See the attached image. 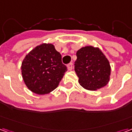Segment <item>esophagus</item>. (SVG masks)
<instances>
[{
	"instance_id": "34e87169",
	"label": "esophagus",
	"mask_w": 132,
	"mask_h": 132,
	"mask_svg": "<svg viewBox=\"0 0 132 132\" xmlns=\"http://www.w3.org/2000/svg\"><path fill=\"white\" fill-rule=\"evenodd\" d=\"M67 69H68L69 71L72 70V69H73V63H69V64H68V65H67Z\"/></svg>"
}]
</instances>
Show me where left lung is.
Listing matches in <instances>:
<instances>
[{"mask_svg": "<svg viewBox=\"0 0 132 132\" xmlns=\"http://www.w3.org/2000/svg\"><path fill=\"white\" fill-rule=\"evenodd\" d=\"M76 56L75 71L83 88L94 91L109 83L110 64L99 47L84 46L78 50Z\"/></svg>", "mask_w": 132, "mask_h": 132, "instance_id": "1", "label": "left lung"}]
</instances>
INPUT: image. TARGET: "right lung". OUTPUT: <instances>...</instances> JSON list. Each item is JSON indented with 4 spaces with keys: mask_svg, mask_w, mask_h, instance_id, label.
<instances>
[{
    "mask_svg": "<svg viewBox=\"0 0 132 132\" xmlns=\"http://www.w3.org/2000/svg\"><path fill=\"white\" fill-rule=\"evenodd\" d=\"M67 68L61 62V55L52 44L38 45L27 54L22 62L24 84L34 93H50L59 86Z\"/></svg>",
    "mask_w": 132,
    "mask_h": 132,
    "instance_id": "1",
    "label": "right lung"
}]
</instances>
